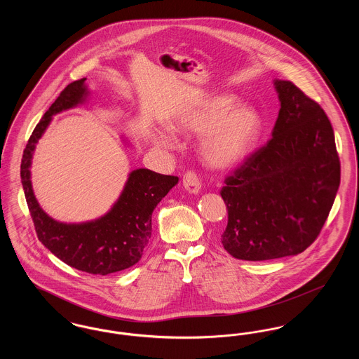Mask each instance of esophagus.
I'll return each mask as SVG.
<instances>
[{
  "label": "esophagus",
  "instance_id": "esophagus-1",
  "mask_svg": "<svg viewBox=\"0 0 359 359\" xmlns=\"http://www.w3.org/2000/svg\"><path fill=\"white\" fill-rule=\"evenodd\" d=\"M183 186H184V188L187 189L189 194H199V192H201V188H202L199 177L196 176L195 172L191 171L187 172V173L184 175V177H183Z\"/></svg>",
  "mask_w": 359,
  "mask_h": 359
}]
</instances>
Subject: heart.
Instances as JSON below:
<instances>
[{
  "mask_svg": "<svg viewBox=\"0 0 359 359\" xmlns=\"http://www.w3.org/2000/svg\"><path fill=\"white\" fill-rule=\"evenodd\" d=\"M262 122L256 109L239 104L233 94H217L188 107L171 121V129L187 136H200L199 154L205 165L226 170L252 152ZM156 144L171 148V137L158 133Z\"/></svg>",
  "mask_w": 359,
  "mask_h": 359,
  "instance_id": "1",
  "label": "heart"
}]
</instances>
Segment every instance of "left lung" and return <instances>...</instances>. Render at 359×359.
<instances>
[{
    "mask_svg": "<svg viewBox=\"0 0 359 359\" xmlns=\"http://www.w3.org/2000/svg\"><path fill=\"white\" fill-rule=\"evenodd\" d=\"M280 111L272 138L224 179L223 248L236 258L296 256L319 236L334 205L341 163L331 122L290 81L274 79Z\"/></svg>",
    "mask_w": 359,
    "mask_h": 359,
    "instance_id": "1",
    "label": "left lung"
}]
</instances>
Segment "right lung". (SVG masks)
I'll use <instances>...</instances> for the list:
<instances>
[{
	"label": "right lung",
	"instance_id": "right-lung-1",
	"mask_svg": "<svg viewBox=\"0 0 359 359\" xmlns=\"http://www.w3.org/2000/svg\"><path fill=\"white\" fill-rule=\"evenodd\" d=\"M86 78L69 83L36 125L21 160V183L40 242L65 264L86 273H116L140 261L152 236V212L179 177L138 168L130 172L120 198L97 219L55 221L39 205L31 182V164L39 140L57 113L85 103Z\"/></svg>",
	"mask_w": 359,
	"mask_h": 359
}]
</instances>
